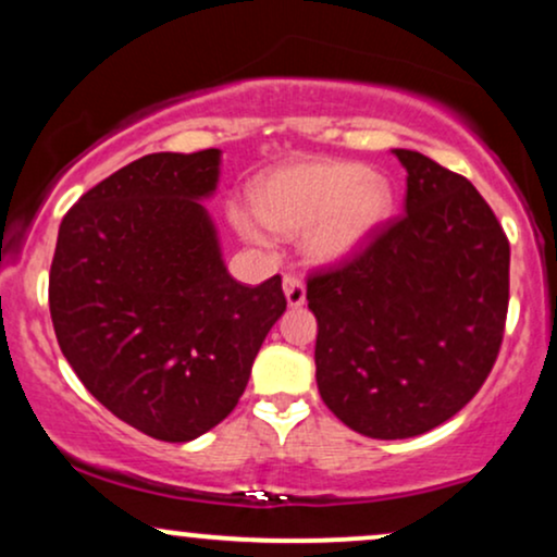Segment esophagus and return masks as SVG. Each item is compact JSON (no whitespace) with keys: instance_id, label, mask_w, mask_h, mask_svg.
<instances>
[{"instance_id":"esophagus-1","label":"esophagus","mask_w":557,"mask_h":557,"mask_svg":"<svg viewBox=\"0 0 557 557\" xmlns=\"http://www.w3.org/2000/svg\"><path fill=\"white\" fill-rule=\"evenodd\" d=\"M283 287H285L287 304H290V306H304L306 304V287H304V283H300V277H296V274H285Z\"/></svg>"}]
</instances>
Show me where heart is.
Masks as SVG:
<instances>
[{"label":"heart","mask_w":557,"mask_h":557,"mask_svg":"<svg viewBox=\"0 0 557 557\" xmlns=\"http://www.w3.org/2000/svg\"><path fill=\"white\" fill-rule=\"evenodd\" d=\"M257 212L235 207L230 216L246 240L272 246V230L304 233L314 261L332 264L361 251L393 214V185L363 164L317 159L277 168L257 185Z\"/></svg>","instance_id":"obj_1"}]
</instances>
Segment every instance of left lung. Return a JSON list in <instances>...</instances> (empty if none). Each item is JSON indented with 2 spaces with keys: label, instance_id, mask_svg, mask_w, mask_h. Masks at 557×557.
Segmentation results:
<instances>
[{
  "label": "left lung",
  "instance_id": "left-lung-1",
  "mask_svg": "<svg viewBox=\"0 0 557 557\" xmlns=\"http://www.w3.org/2000/svg\"><path fill=\"white\" fill-rule=\"evenodd\" d=\"M393 154L408 172L406 212L306 283L319 395L374 440L456 417L492 372L508 314L510 246L490 203L430 157Z\"/></svg>",
  "mask_w": 557,
  "mask_h": 557
}]
</instances>
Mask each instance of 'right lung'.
<instances>
[{
  "instance_id": "right-lung-1",
  "label": "right lung",
  "mask_w": 557,
  "mask_h": 557,
  "mask_svg": "<svg viewBox=\"0 0 557 557\" xmlns=\"http://www.w3.org/2000/svg\"><path fill=\"white\" fill-rule=\"evenodd\" d=\"M220 149L146 154L65 214L49 272L57 343L78 380L125 424L188 443L238 406L287 300L280 274L230 277L201 198Z\"/></svg>"
}]
</instances>
